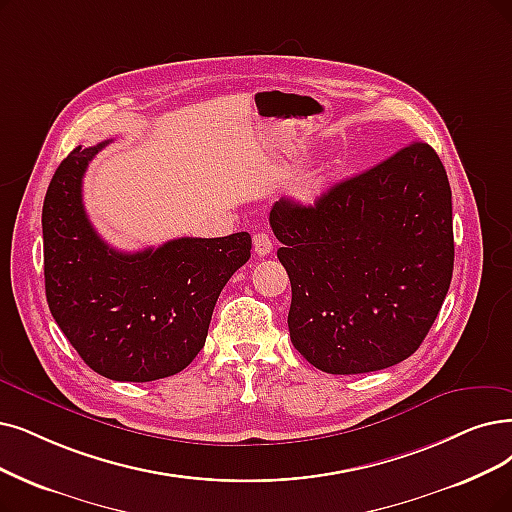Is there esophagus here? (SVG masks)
<instances>
[{
  "instance_id": "esophagus-1",
  "label": "esophagus",
  "mask_w": 512,
  "mask_h": 512,
  "mask_svg": "<svg viewBox=\"0 0 512 512\" xmlns=\"http://www.w3.org/2000/svg\"><path fill=\"white\" fill-rule=\"evenodd\" d=\"M271 250H273V239L269 237V233L258 231L254 235V252L258 256H267V254H271Z\"/></svg>"
}]
</instances>
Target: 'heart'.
I'll return each instance as SVG.
<instances>
[{
	"label": "heart",
	"instance_id": "obj_1",
	"mask_svg": "<svg viewBox=\"0 0 512 512\" xmlns=\"http://www.w3.org/2000/svg\"><path fill=\"white\" fill-rule=\"evenodd\" d=\"M325 182H327V170H325L323 166H321V168H315L309 176H306V178L300 182V187H298V191H296V197H298L302 203L315 201V199L323 193Z\"/></svg>",
	"mask_w": 512,
	"mask_h": 512
}]
</instances>
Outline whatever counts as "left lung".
Instances as JSON below:
<instances>
[{
  "instance_id": "left-lung-1",
  "label": "left lung",
  "mask_w": 512,
  "mask_h": 512,
  "mask_svg": "<svg viewBox=\"0 0 512 512\" xmlns=\"http://www.w3.org/2000/svg\"><path fill=\"white\" fill-rule=\"evenodd\" d=\"M271 227L292 283L294 349L327 374H365L418 351L454 271L452 189L426 142L346 178L313 206L279 199Z\"/></svg>"
}]
</instances>
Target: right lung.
Here are the masks:
<instances>
[{
  "instance_id": "obj_1",
  "label": "right lung",
  "mask_w": 512,
  "mask_h": 512,
  "mask_svg": "<svg viewBox=\"0 0 512 512\" xmlns=\"http://www.w3.org/2000/svg\"><path fill=\"white\" fill-rule=\"evenodd\" d=\"M96 147L73 149L44 199V277L50 313L77 355L117 382L168 378L203 349L216 300L250 260V233L180 237L119 252L90 224L81 180Z\"/></svg>"
}]
</instances>
